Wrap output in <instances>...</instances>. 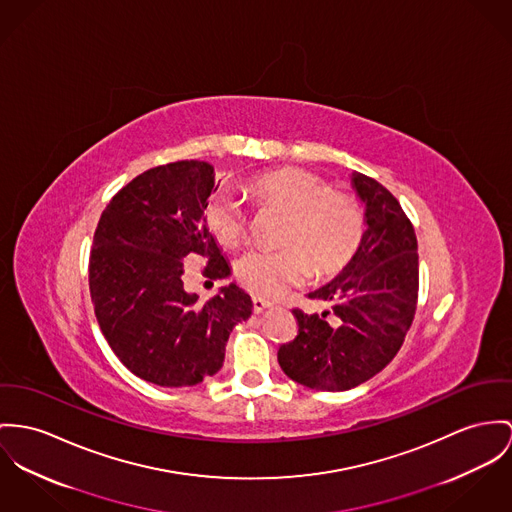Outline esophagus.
Returning <instances> with one entry per match:
<instances>
[{
	"instance_id": "1",
	"label": "esophagus",
	"mask_w": 512,
	"mask_h": 512,
	"mask_svg": "<svg viewBox=\"0 0 512 512\" xmlns=\"http://www.w3.org/2000/svg\"><path fill=\"white\" fill-rule=\"evenodd\" d=\"M267 308H271V302H267L263 298H253V312L255 314H263Z\"/></svg>"
}]
</instances>
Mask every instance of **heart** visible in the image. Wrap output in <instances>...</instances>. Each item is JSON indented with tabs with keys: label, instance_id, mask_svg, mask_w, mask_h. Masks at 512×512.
Segmentation results:
<instances>
[{
	"label": "heart",
	"instance_id": "1",
	"mask_svg": "<svg viewBox=\"0 0 512 512\" xmlns=\"http://www.w3.org/2000/svg\"><path fill=\"white\" fill-rule=\"evenodd\" d=\"M249 195L261 206L288 212L280 241L286 247H253L236 261L237 280L257 296L276 298L300 286L312 273L327 275L341 269L360 245L364 214L356 198L331 191L327 183L298 167L259 175ZM204 226L220 245H237L247 232V210L239 198L218 191L208 198Z\"/></svg>",
	"mask_w": 512,
	"mask_h": 512
}]
</instances>
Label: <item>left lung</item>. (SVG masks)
I'll return each instance as SVG.
<instances>
[{
  "label": "left lung",
  "instance_id": "1",
  "mask_svg": "<svg viewBox=\"0 0 512 512\" xmlns=\"http://www.w3.org/2000/svg\"><path fill=\"white\" fill-rule=\"evenodd\" d=\"M364 204V234L347 267L308 294L331 312L294 310L298 335L278 349L284 374L312 390L345 392L386 368L417 310L415 230L397 198L378 181L351 175Z\"/></svg>",
  "mask_w": 512,
  "mask_h": 512
}]
</instances>
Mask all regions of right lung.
Segmentation results:
<instances>
[{"instance_id":"right-lung-1","label":"right lung","mask_w":512,"mask_h":512,"mask_svg":"<svg viewBox=\"0 0 512 512\" xmlns=\"http://www.w3.org/2000/svg\"><path fill=\"white\" fill-rule=\"evenodd\" d=\"M206 161H175L144 171L101 214L89 255V290L99 327L118 360L161 388L197 386L214 376L237 323L253 312L236 282L208 302L183 288V259H208L210 278L230 263L204 226L218 189Z\"/></svg>"}]
</instances>
